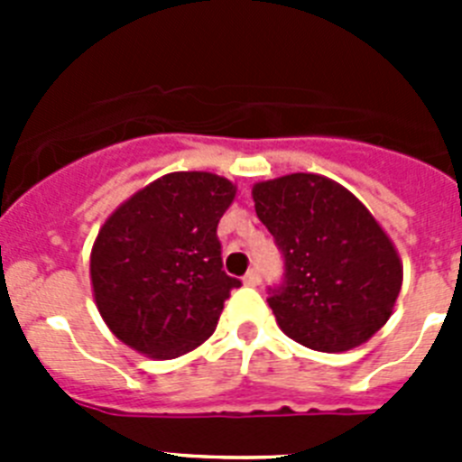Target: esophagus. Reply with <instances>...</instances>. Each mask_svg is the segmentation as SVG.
<instances>
[{
    "instance_id": "esophagus-1",
    "label": "esophagus",
    "mask_w": 462,
    "mask_h": 462,
    "mask_svg": "<svg viewBox=\"0 0 462 462\" xmlns=\"http://www.w3.org/2000/svg\"><path fill=\"white\" fill-rule=\"evenodd\" d=\"M245 284H250V287H256V284H261V273L256 271V268H252V271H247V275L243 277Z\"/></svg>"
}]
</instances>
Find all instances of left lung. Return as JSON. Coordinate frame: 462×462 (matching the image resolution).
I'll return each instance as SVG.
<instances>
[{
	"label": "left lung",
	"instance_id": "obj_1",
	"mask_svg": "<svg viewBox=\"0 0 462 462\" xmlns=\"http://www.w3.org/2000/svg\"><path fill=\"white\" fill-rule=\"evenodd\" d=\"M252 199L284 256V282L268 298L280 328L328 354L368 342L402 287L398 252L368 208L317 173L256 182Z\"/></svg>",
	"mask_w": 462,
	"mask_h": 462
}]
</instances>
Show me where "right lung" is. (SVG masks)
<instances>
[{
	"instance_id": "obj_1",
	"label": "right lung",
	"mask_w": 462,
	"mask_h": 462,
	"mask_svg": "<svg viewBox=\"0 0 462 462\" xmlns=\"http://www.w3.org/2000/svg\"><path fill=\"white\" fill-rule=\"evenodd\" d=\"M236 185L203 171L162 175L104 222L89 256L99 314L152 358H178L215 333L240 280L222 271L217 224Z\"/></svg>"
}]
</instances>
